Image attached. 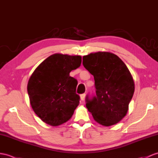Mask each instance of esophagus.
I'll use <instances>...</instances> for the list:
<instances>
[{"label": "esophagus", "mask_w": 158, "mask_h": 158, "mask_svg": "<svg viewBox=\"0 0 158 158\" xmlns=\"http://www.w3.org/2000/svg\"><path fill=\"white\" fill-rule=\"evenodd\" d=\"M85 97H86L85 94H82L80 95V99H81V101H84V98H85Z\"/></svg>", "instance_id": "obj_1"}]
</instances>
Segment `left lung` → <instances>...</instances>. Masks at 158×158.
I'll return each instance as SVG.
<instances>
[{"mask_svg": "<svg viewBox=\"0 0 158 158\" xmlns=\"http://www.w3.org/2000/svg\"><path fill=\"white\" fill-rule=\"evenodd\" d=\"M82 64L94 76L97 94L91 100L86 97V108L99 124L118 123L127 113L135 91L129 69L117 55L106 52L84 56Z\"/></svg>", "mask_w": 158, "mask_h": 158, "instance_id": "1", "label": "left lung"}]
</instances>
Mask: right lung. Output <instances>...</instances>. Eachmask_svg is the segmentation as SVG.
I'll return each mask as SVG.
<instances>
[{"label": "right lung", "instance_id": "obj_1", "mask_svg": "<svg viewBox=\"0 0 158 158\" xmlns=\"http://www.w3.org/2000/svg\"><path fill=\"white\" fill-rule=\"evenodd\" d=\"M80 56L55 53L38 66L27 84L33 111L45 123L53 127L70 120L79 105L76 93L78 82L70 76L81 65Z\"/></svg>", "mask_w": 158, "mask_h": 158}]
</instances>
